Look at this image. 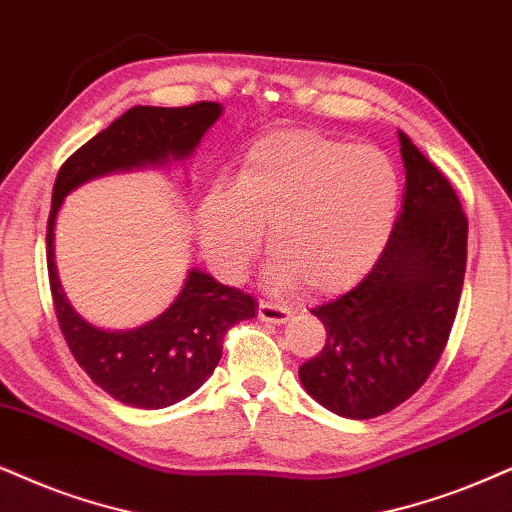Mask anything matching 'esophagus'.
Returning <instances> with one entry per match:
<instances>
[{"label": "esophagus", "instance_id": "34e87169", "mask_svg": "<svg viewBox=\"0 0 512 512\" xmlns=\"http://www.w3.org/2000/svg\"><path fill=\"white\" fill-rule=\"evenodd\" d=\"M257 314H260V321L264 323H286L290 321V316H293L288 307H281V304H271V302H260Z\"/></svg>", "mask_w": 512, "mask_h": 512}]
</instances>
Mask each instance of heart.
I'll use <instances>...</instances> for the list:
<instances>
[{"label": "heart", "mask_w": 512, "mask_h": 512, "mask_svg": "<svg viewBox=\"0 0 512 512\" xmlns=\"http://www.w3.org/2000/svg\"><path fill=\"white\" fill-rule=\"evenodd\" d=\"M399 196V172L380 148L278 129L248 146L229 191L200 200V245L212 267L236 281L267 229L271 281L297 283L307 295L338 293L383 255Z\"/></svg>", "instance_id": "heart-1"}]
</instances>
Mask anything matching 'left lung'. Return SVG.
Here are the masks:
<instances>
[{"label": "left lung", "mask_w": 512, "mask_h": 512, "mask_svg": "<svg viewBox=\"0 0 512 512\" xmlns=\"http://www.w3.org/2000/svg\"><path fill=\"white\" fill-rule=\"evenodd\" d=\"M404 205L364 281L312 309L326 345L300 366V383L342 418L383 416L428 380L461 300L468 219L442 172L397 132Z\"/></svg>", "instance_id": "obj_1"}]
</instances>
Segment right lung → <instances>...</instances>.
Segmentation results:
<instances>
[{"label":"right lung","instance_id":"add662e5","mask_svg":"<svg viewBox=\"0 0 512 512\" xmlns=\"http://www.w3.org/2000/svg\"><path fill=\"white\" fill-rule=\"evenodd\" d=\"M222 113V103L215 101L184 108H129L70 155L51 193L47 267L58 326L84 373L103 392L134 409H165L196 392L222 359L226 331L255 316V300L193 267L174 302L153 321L127 331L94 326L70 304L58 278V210L70 191L92 179L189 160Z\"/></svg>","mask_w":512,"mask_h":512}]
</instances>
